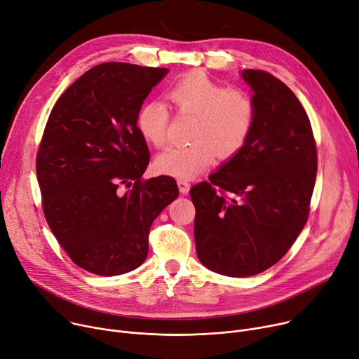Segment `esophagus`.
Segmentation results:
<instances>
[{
    "mask_svg": "<svg viewBox=\"0 0 359 359\" xmlns=\"http://www.w3.org/2000/svg\"><path fill=\"white\" fill-rule=\"evenodd\" d=\"M177 186H179V190H180L182 195H186L189 192V189H190V184L186 179H177Z\"/></svg>",
    "mask_w": 359,
    "mask_h": 359,
    "instance_id": "esophagus-1",
    "label": "esophagus"
}]
</instances>
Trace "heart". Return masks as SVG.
<instances>
[{"mask_svg":"<svg viewBox=\"0 0 359 359\" xmlns=\"http://www.w3.org/2000/svg\"><path fill=\"white\" fill-rule=\"evenodd\" d=\"M169 100L180 115L195 116L186 146L167 149L156 158V169L179 179H190L203 172L213 156L226 160L235 156L250 138L255 119L257 102L244 88H229L212 79L205 72H189L169 89ZM170 108L153 100L137 114L141 135L156 149L167 142Z\"/></svg>","mask_w":359,"mask_h":359,"instance_id":"1","label":"heart"}]
</instances>
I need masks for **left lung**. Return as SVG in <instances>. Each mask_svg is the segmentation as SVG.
I'll return each instance as SVG.
<instances>
[{"mask_svg":"<svg viewBox=\"0 0 359 359\" xmlns=\"http://www.w3.org/2000/svg\"><path fill=\"white\" fill-rule=\"evenodd\" d=\"M257 119L245 146L190 189L202 264L229 277L255 276L290 250L309 219L318 172L312 126L292 89L247 69Z\"/></svg>","mask_w":359,"mask_h":359,"instance_id":"1","label":"left lung"}]
</instances>
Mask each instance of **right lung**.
<instances>
[{"label":"right lung","mask_w":359,"mask_h":359,"mask_svg":"<svg viewBox=\"0 0 359 359\" xmlns=\"http://www.w3.org/2000/svg\"><path fill=\"white\" fill-rule=\"evenodd\" d=\"M165 74L123 62L93 66L60 95L46 123L36 157L44 218L89 273L140 267L153 221L179 196L170 176L142 179L150 153L137 114Z\"/></svg>","instance_id":"add662e5"}]
</instances>
